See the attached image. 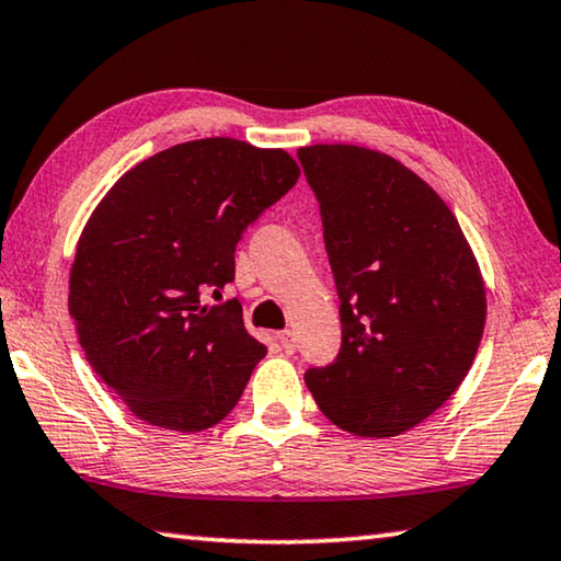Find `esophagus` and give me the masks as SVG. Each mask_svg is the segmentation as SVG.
<instances>
[{"label":"esophagus","instance_id":"1","mask_svg":"<svg viewBox=\"0 0 561 561\" xmlns=\"http://www.w3.org/2000/svg\"><path fill=\"white\" fill-rule=\"evenodd\" d=\"M275 341H278L280 351H286V353L296 351V333L293 331H280L278 335H275Z\"/></svg>","mask_w":561,"mask_h":561}]
</instances>
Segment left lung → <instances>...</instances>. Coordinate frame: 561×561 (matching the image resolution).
I'll return each instance as SVG.
<instances>
[{
  "label": "left lung",
  "mask_w": 561,
  "mask_h": 561,
  "mask_svg": "<svg viewBox=\"0 0 561 561\" xmlns=\"http://www.w3.org/2000/svg\"><path fill=\"white\" fill-rule=\"evenodd\" d=\"M341 300V351L310 366L325 416L399 436L459 389L486 321L479 265L454 213L401 162L356 145L298 150Z\"/></svg>",
  "instance_id": "1"
}]
</instances>
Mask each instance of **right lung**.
<instances>
[{
	"label": "right lung",
	"instance_id": "right-lung-1",
	"mask_svg": "<svg viewBox=\"0 0 561 561\" xmlns=\"http://www.w3.org/2000/svg\"><path fill=\"white\" fill-rule=\"evenodd\" d=\"M298 175L286 150L205 137L127 170L92 213L70 316L92 370L137 419L203 431L238 403L268 348L238 298L205 296L236 280L238 240Z\"/></svg>",
	"mask_w": 561,
	"mask_h": 561
}]
</instances>
